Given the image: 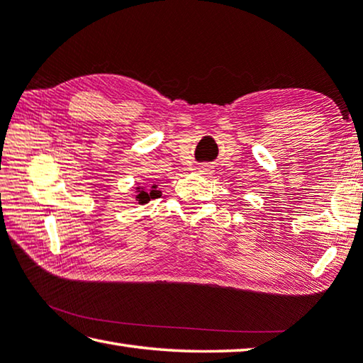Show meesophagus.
<instances>
[{
	"label": "esophagus",
	"instance_id": "obj_1",
	"mask_svg": "<svg viewBox=\"0 0 363 363\" xmlns=\"http://www.w3.org/2000/svg\"><path fill=\"white\" fill-rule=\"evenodd\" d=\"M198 172H200V174H211L212 167L211 165H200L198 167Z\"/></svg>",
	"mask_w": 363,
	"mask_h": 363
}]
</instances>
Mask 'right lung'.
I'll use <instances>...</instances> for the list:
<instances>
[{
  "label": "right lung",
  "mask_w": 363,
  "mask_h": 363,
  "mask_svg": "<svg viewBox=\"0 0 363 363\" xmlns=\"http://www.w3.org/2000/svg\"><path fill=\"white\" fill-rule=\"evenodd\" d=\"M162 191L157 189V186H152L151 189H140L137 187V201L140 204H146L155 198H160Z\"/></svg>",
  "instance_id": "right-lung-1"
}]
</instances>
